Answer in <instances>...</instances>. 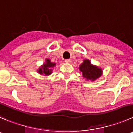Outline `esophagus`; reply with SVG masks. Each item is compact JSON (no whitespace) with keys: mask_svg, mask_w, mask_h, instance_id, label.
Masks as SVG:
<instances>
[{"mask_svg":"<svg viewBox=\"0 0 133 133\" xmlns=\"http://www.w3.org/2000/svg\"><path fill=\"white\" fill-rule=\"evenodd\" d=\"M65 62L66 63H71V61L70 59H66L65 60Z\"/></svg>","mask_w":133,"mask_h":133,"instance_id":"obj_1","label":"esophagus"}]
</instances>
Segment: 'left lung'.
Wrapping results in <instances>:
<instances>
[{
	"label": "left lung",
	"mask_w": 133,
	"mask_h": 133,
	"mask_svg": "<svg viewBox=\"0 0 133 133\" xmlns=\"http://www.w3.org/2000/svg\"><path fill=\"white\" fill-rule=\"evenodd\" d=\"M79 69L83 73V76L87 78V79L94 81L101 76L102 69L91 65L89 59H85L83 63L79 67Z\"/></svg>",
	"instance_id": "8db88e82"
}]
</instances>
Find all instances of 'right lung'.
<instances>
[{
    "label": "right lung",
    "instance_id": "1",
    "mask_svg": "<svg viewBox=\"0 0 133 133\" xmlns=\"http://www.w3.org/2000/svg\"><path fill=\"white\" fill-rule=\"evenodd\" d=\"M56 65V64L54 63L50 62V61L48 59H46V63L44 64L42 68H39V69L38 70V73L42 75H50V74L52 73V69H50L51 68L54 67Z\"/></svg>",
    "mask_w": 133,
    "mask_h": 133
}]
</instances>
